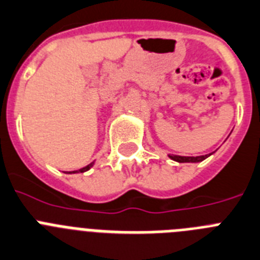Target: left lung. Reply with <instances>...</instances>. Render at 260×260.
Wrapping results in <instances>:
<instances>
[{
  "instance_id": "8db88e82",
  "label": "left lung",
  "mask_w": 260,
  "mask_h": 260,
  "mask_svg": "<svg viewBox=\"0 0 260 260\" xmlns=\"http://www.w3.org/2000/svg\"><path fill=\"white\" fill-rule=\"evenodd\" d=\"M211 154H205V155H198V157H184V155H175V154H169V158L173 159L175 162H179V164H198V162L204 161L205 158H208Z\"/></svg>"
}]
</instances>
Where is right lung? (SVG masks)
<instances>
[{
	"mask_svg": "<svg viewBox=\"0 0 260 260\" xmlns=\"http://www.w3.org/2000/svg\"><path fill=\"white\" fill-rule=\"evenodd\" d=\"M92 166H94V162H91V164H89V165H87V166H85V168L80 169V170H74V171H69V173H68V174H77V173H85V171L90 170V169H91V168H92Z\"/></svg>",
	"mask_w": 260,
	"mask_h": 260,
	"instance_id": "1",
	"label": "right lung"
}]
</instances>
